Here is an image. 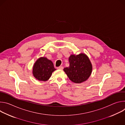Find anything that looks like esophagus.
I'll return each instance as SVG.
<instances>
[{"instance_id": "esophagus-1", "label": "esophagus", "mask_w": 125, "mask_h": 125, "mask_svg": "<svg viewBox=\"0 0 125 125\" xmlns=\"http://www.w3.org/2000/svg\"><path fill=\"white\" fill-rule=\"evenodd\" d=\"M57 69H59V70H63V66H59V67H57Z\"/></svg>"}]
</instances>
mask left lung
<instances>
[{
  "mask_svg": "<svg viewBox=\"0 0 125 125\" xmlns=\"http://www.w3.org/2000/svg\"><path fill=\"white\" fill-rule=\"evenodd\" d=\"M69 61V67L65 68L63 70L71 81L80 83L90 77L93 67L90 59L84 53L71 55Z\"/></svg>",
  "mask_w": 125,
  "mask_h": 125,
  "instance_id": "1",
  "label": "left lung"
}]
</instances>
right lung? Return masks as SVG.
Wrapping results in <instances>:
<instances>
[{
	"label": "right lung",
	"mask_w": 125,
	"mask_h": 125,
	"mask_svg": "<svg viewBox=\"0 0 125 125\" xmlns=\"http://www.w3.org/2000/svg\"><path fill=\"white\" fill-rule=\"evenodd\" d=\"M56 70L52 62L46 57L39 58L33 65L32 74L40 81H46L51 77L52 72Z\"/></svg>",
	"instance_id": "1"
}]
</instances>
